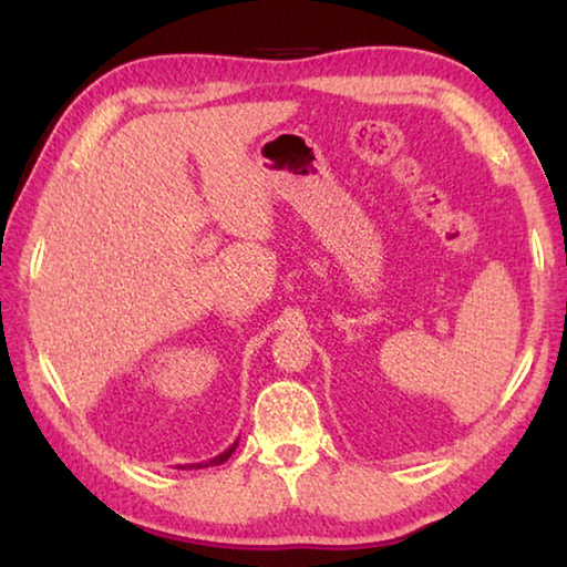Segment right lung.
Masks as SVG:
<instances>
[{"instance_id": "add662e5", "label": "right lung", "mask_w": 567, "mask_h": 567, "mask_svg": "<svg viewBox=\"0 0 567 567\" xmlns=\"http://www.w3.org/2000/svg\"><path fill=\"white\" fill-rule=\"evenodd\" d=\"M235 447H237V443H233V445H229L227 450H225V453H219L217 457H213V460H207V463H197V465H189V467H209V465H223L225 463V460H229V455H233L235 453Z\"/></svg>"}]
</instances>
